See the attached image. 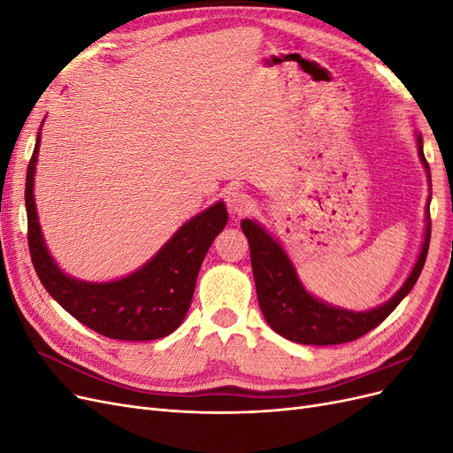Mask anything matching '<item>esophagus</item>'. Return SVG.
<instances>
[{
    "instance_id": "esophagus-1",
    "label": "esophagus",
    "mask_w": 453,
    "mask_h": 453,
    "mask_svg": "<svg viewBox=\"0 0 453 453\" xmlns=\"http://www.w3.org/2000/svg\"><path fill=\"white\" fill-rule=\"evenodd\" d=\"M226 205L232 213L236 215H243L250 213L253 208V200L251 196L245 193L242 188H230L226 193Z\"/></svg>"
}]
</instances>
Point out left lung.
Segmentation results:
<instances>
[{
	"label": "left lung",
	"instance_id": "obj_1",
	"mask_svg": "<svg viewBox=\"0 0 453 453\" xmlns=\"http://www.w3.org/2000/svg\"><path fill=\"white\" fill-rule=\"evenodd\" d=\"M418 155L427 170L431 181L429 164L423 155V140L418 134ZM243 234L248 236L251 250V266L257 287L258 306L263 310L266 323L280 336L306 346H334L357 340L363 334L376 328L388 315L401 304V300L412 291L419 273L423 270L425 258L429 251L431 240V217L427 203V217H425V238L416 265L410 276L386 304L366 311H351L325 304L323 300L310 295L300 283L296 270L287 257L285 250L273 240L268 232L251 219L242 221Z\"/></svg>",
	"mask_w": 453,
	"mask_h": 453
}]
</instances>
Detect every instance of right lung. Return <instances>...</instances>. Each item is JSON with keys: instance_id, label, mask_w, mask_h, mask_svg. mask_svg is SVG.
I'll list each match as a JSON object with an SVG mask.
<instances>
[{"instance_id": "add662e5", "label": "right lung", "mask_w": 453, "mask_h": 453, "mask_svg": "<svg viewBox=\"0 0 453 453\" xmlns=\"http://www.w3.org/2000/svg\"><path fill=\"white\" fill-rule=\"evenodd\" d=\"M41 132L26 173V213L32 263L47 293L92 331L115 340H157L172 334L188 311L198 270L215 236L228 221L223 202L187 221L160 251L130 276L115 281H81L64 273L50 257L34 200Z\"/></svg>"}]
</instances>
